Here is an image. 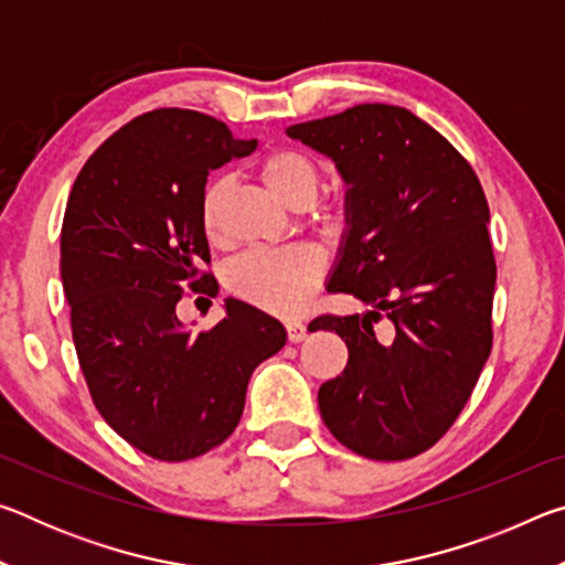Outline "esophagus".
<instances>
[{
    "label": "esophagus",
    "instance_id": "34e87169",
    "mask_svg": "<svg viewBox=\"0 0 565 565\" xmlns=\"http://www.w3.org/2000/svg\"><path fill=\"white\" fill-rule=\"evenodd\" d=\"M286 333H289L291 343H299L306 339V323L301 321H286Z\"/></svg>",
    "mask_w": 565,
    "mask_h": 565
}]
</instances>
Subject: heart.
Returning a JSON list of instances; mask_svg holds the SVG:
<instances>
[{
	"mask_svg": "<svg viewBox=\"0 0 565 565\" xmlns=\"http://www.w3.org/2000/svg\"><path fill=\"white\" fill-rule=\"evenodd\" d=\"M259 177L276 196L294 209H306L317 202L321 189L319 161L301 149L279 147L259 161ZM232 194V179L214 177L206 181L199 196V226L209 242L222 234V214ZM321 224L337 228L343 218L341 206L321 212ZM323 276V256L313 246H289L271 252H248L228 266L226 284L238 299L276 317H296L309 306Z\"/></svg>",
	"mask_w": 565,
	"mask_h": 565,
	"instance_id": "1",
	"label": "heart"
}]
</instances>
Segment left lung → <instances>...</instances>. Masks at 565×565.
Returning a JSON list of instances; mask_svg holds the SVG:
<instances>
[{
  "label": "left lung",
  "mask_w": 565,
  "mask_h": 565,
  "mask_svg": "<svg viewBox=\"0 0 565 565\" xmlns=\"http://www.w3.org/2000/svg\"><path fill=\"white\" fill-rule=\"evenodd\" d=\"M286 134L337 161L349 184L329 291L374 306L313 321L349 349L341 376L319 388L321 418L353 454L414 458L454 426L493 347L483 186L451 141L391 104H356Z\"/></svg>",
  "instance_id": "left-lung-1"
}]
</instances>
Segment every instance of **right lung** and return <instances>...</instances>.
Listing matches in <instances>:
<instances>
[{"instance_id":"1","label":"right lung","mask_w":565,"mask_h":565,"mask_svg":"<svg viewBox=\"0 0 565 565\" xmlns=\"http://www.w3.org/2000/svg\"><path fill=\"white\" fill-rule=\"evenodd\" d=\"M256 139L194 109L124 124L76 177L62 224V284L82 374L102 418L159 461H189L234 434L246 386L284 349L279 321L238 299L194 333L177 319L189 294H216L199 226L206 177Z\"/></svg>"}]
</instances>
